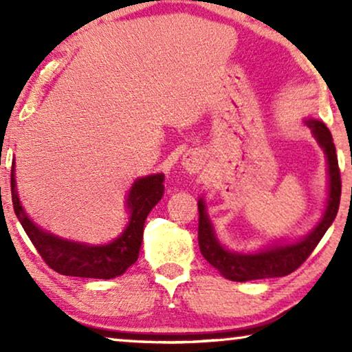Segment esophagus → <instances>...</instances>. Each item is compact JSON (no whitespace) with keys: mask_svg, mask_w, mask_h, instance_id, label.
<instances>
[{"mask_svg":"<svg viewBox=\"0 0 352 352\" xmlns=\"http://www.w3.org/2000/svg\"><path fill=\"white\" fill-rule=\"evenodd\" d=\"M182 166L186 168L187 173L195 175V173H199L201 168H204V158H201L200 153L197 152H187L186 155L182 157Z\"/></svg>","mask_w":352,"mask_h":352,"instance_id":"esophagus-1","label":"esophagus"}]
</instances>
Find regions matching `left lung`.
I'll list each match as a JSON object with an SVG mask.
<instances>
[{"label": "left lung", "instance_id": "1", "mask_svg": "<svg viewBox=\"0 0 352 352\" xmlns=\"http://www.w3.org/2000/svg\"><path fill=\"white\" fill-rule=\"evenodd\" d=\"M306 124L311 128L312 134L324 148L329 163V200H327L325 213L319 224L312 229V232L305 239L295 243L272 245L271 248L259 250L256 253H234L226 250L219 240L216 239L213 224L210 223L205 210V201L199 200V247L204 258L219 274L234 282L258 280V278L283 277L296 271L307 256L314 252L317 243L324 237L327 229L330 228L338 213L341 197V176L336 158V148L333 138L329 128L319 120H306Z\"/></svg>", "mask_w": 352, "mask_h": 352}]
</instances>
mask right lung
<instances>
[{
  "label": "right lung",
  "instance_id": "right-lung-1",
  "mask_svg": "<svg viewBox=\"0 0 352 352\" xmlns=\"http://www.w3.org/2000/svg\"><path fill=\"white\" fill-rule=\"evenodd\" d=\"M163 179L165 175H151L134 181L128 194L126 206L129 210V221L126 229L118 239L107 245H86L56 237L46 230H41L30 221L23 211L16 190L14 165L11 170V192L12 205L17 219L21 221L28 239L35 245L51 269L62 276L86 277V278H113L122 276L129 266L136 263L139 248L142 243L144 223L147 214L163 197Z\"/></svg>",
  "mask_w": 352,
  "mask_h": 352
}]
</instances>
